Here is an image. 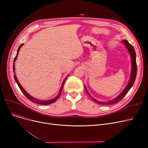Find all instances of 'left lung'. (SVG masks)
I'll return each mask as SVG.
<instances>
[{
	"mask_svg": "<svg viewBox=\"0 0 148 148\" xmlns=\"http://www.w3.org/2000/svg\"><path fill=\"white\" fill-rule=\"evenodd\" d=\"M122 42L124 43V44L125 45L126 47L127 48L129 53H130L131 55V61H132V71H131V78H130V80L128 84V85L127 86V87L124 89V90L122 91V92L121 94L118 96L116 97V98H114L113 100L110 101H108L106 103H103V102H101L99 101H97L96 99H94L93 98H92L90 97V95H89V94L88 93L87 89H86V91L87 92V94L89 95V96L95 102L99 104H102V105H110V104H113L115 103H117L123 99V98L126 95V94L128 93V92L130 90V89H131V88L133 86V84L134 83L136 78V75H137V64H136V52L134 50V49L133 47V45H131L127 40H123Z\"/></svg>",
	"mask_w": 148,
	"mask_h": 148,
	"instance_id": "obj_1",
	"label": "left lung"
}]
</instances>
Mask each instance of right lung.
<instances>
[{
    "mask_svg": "<svg viewBox=\"0 0 148 148\" xmlns=\"http://www.w3.org/2000/svg\"><path fill=\"white\" fill-rule=\"evenodd\" d=\"M23 45V44H21L19 46V47H18V50H17V53L16 56H15V58H14V64H13V71H14V79H15V82H17V84H18V86L19 88L20 89L21 91L23 92V94L25 95V97H26L27 99H29V100H30L31 101L33 102V103H36V104H41V105H48V104H51V103H54V102H55L59 98V97H60V94H61L62 89H63V88H64V84H65V82L67 78H68V75H67V76L65 77V79H64L63 83H62V86H61V88H60V91H59V92L58 95L55 98H53V99H50V100L42 101V100H40V99H36V98L32 97V96H30V95H29V94H27V93L24 90V89H23V88H22V86H21L20 84L19 83L18 81V80H17V79L16 75H15V65H14V64H15V60H16V59H17V58L18 54V51H19V50H20V48H21V47Z\"/></svg>",
    "mask_w": 148,
    "mask_h": 148,
    "instance_id": "right-lung-1",
    "label": "right lung"
}]
</instances>
